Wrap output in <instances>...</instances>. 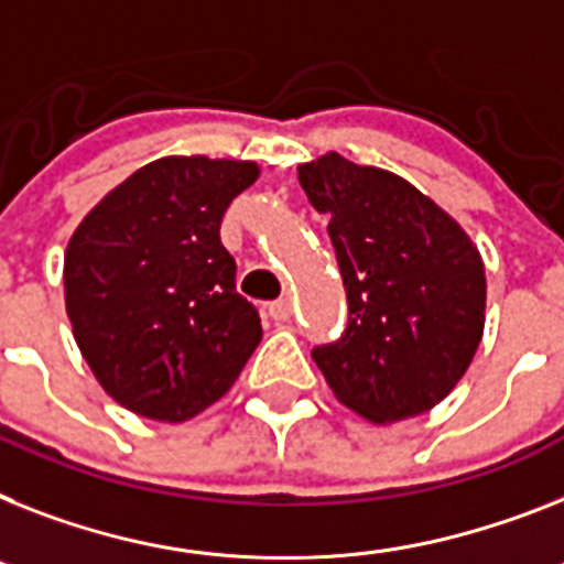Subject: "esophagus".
Segmentation results:
<instances>
[{
	"mask_svg": "<svg viewBox=\"0 0 564 564\" xmlns=\"http://www.w3.org/2000/svg\"><path fill=\"white\" fill-rule=\"evenodd\" d=\"M268 314H271L276 323H288V319H291V302L288 300L271 302V305H268Z\"/></svg>",
	"mask_w": 564,
	"mask_h": 564,
	"instance_id": "1",
	"label": "esophagus"
}]
</instances>
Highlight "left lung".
<instances>
[{
	"mask_svg": "<svg viewBox=\"0 0 564 564\" xmlns=\"http://www.w3.org/2000/svg\"><path fill=\"white\" fill-rule=\"evenodd\" d=\"M348 296L337 343L314 362L343 406L394 423L438 406L453 392L484 334L487 279L464 227L394 172L328 155L300 164Z\"/></svg>",
	"mask_w": 564,
	"mask_h": 564,
	"instance_id": "1",
	"label": "left lung"
}]
</instances>
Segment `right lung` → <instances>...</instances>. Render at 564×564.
I'll return each instance as SVG.
<instances>
[{"mask_svg":"<svg viewBox=\"0 0 564 564\" xmlns=\"http://www.w3.org/2000/svg\"><path fill=\"white\" fill-rule=\"evenodd\" d=\"M259 178L253 161L166 155L104 195L65 248V311L111 400L181 423L236 383L262 339L236 293L221 216Z\"/></svg>","mask_w":564,"mask_h":564,"instance_id":"1","label":"right lung"}]
</instances>
